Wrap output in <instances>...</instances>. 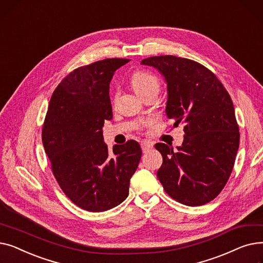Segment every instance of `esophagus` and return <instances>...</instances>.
<instances>
[{"label":"esophagus","mask_w":263,"mask_h":263,"mask_svg":"<svg viewBox=\"0 0 263 263\" xmlns=\"http://www.w3.org/2000/svg\"><path fill=\"white\" fill-rule=\"evenodd\" d=\"M141 146H142L143 153H147V151H148L149 149H151V148L154 147V145L151 144V143H149V142H143V143L141 144Z\"/></svg>","instance_id":"obj_1"}]
</instances>
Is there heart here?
I'll list each match as a JSON object with an SVG mask.
<instances>
[{
	"label": "heart",
	"mask_w": 263,
	"mask_h": 263,
	"mask_svg": "<svg viewBox=\"0 0 263 263\" xmlns=\"http://www.w3.org/2000/svg\"><path fill=\"white\" fill-rule=\"evenodd\" d=\"M131 85L135 92L141 98L148 93H158L159 91V81L156 76L146 71H135L131 77ZM118 92L113 95V100L117 98Z\"/></svg>",
	"instance_id": "obj_1"
}]
</instances>
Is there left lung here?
<instances>
[{
    "label": "left lung",
    "mask_w": 263,
    "mask_h": 263,
    "mask_svg": "<svg viewBox=\"0 0 263 263\" xmlns=\"http://www.w3.org/2000/svg\"><path fill=\"white\" fill-rule=\"evenodd\" d=\"M167 84L165 112L174 127L184 124L177 151L155 145L163 163L157 175L165 192L178 202L196 206L213 200L226 185L240 143L232 100L216 76L201 64L174 55L145 59Z\"/></svg>",
    "instance_id": "left-lung-1"
}]
</instances>
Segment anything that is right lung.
I'll list each match as a JSON object with an SVG mask.
<instances>
[{"mask_svg":"<svg viewBox=\"0 0 263 263\" xmlns=\"http://www.w3.org/2000/svg\"><path fill=\"white\" fill-rule=\"evenodd\" d=\"M127 59H106L74 69L55 88L43 127V144L53 175L66 196L81 209L103 212L129 195L130 179L142 157L131 140L103 142L104 120L113 118L109 82Z\"/></svg>","mask_w":263,"mask_h":263,"instance_id":"obj_1","label":"right lung"}]
</instances>
